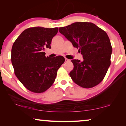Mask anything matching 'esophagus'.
Wrapping results in <instances>:
<instances>
[{"label":"esophagus","mask_w":126,"mask_h":126,"mask_svg":"<svg viewBox=\"0 0 126 126\" xmlns=\"http://www.w3.org/2000/svg\"><path fill=\"white\" fill-rule=\"evenodd\" d=\"M65 61H66V62L70 61V60H69V59H68V58H65Z\"/></svg>","instance_id":"esophagus-1"}]
</instances>
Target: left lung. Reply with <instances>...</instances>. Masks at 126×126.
I'll return each mask as SVG.
<instances>
[{
	"instance_id": "8db88e82",
	"label": "left lung",
	"mask_w": 126,
	"mask_h": 126,
	"mask_svg": "<svg viewBox=\"0 0 126 126\" xmlns=\"http://www.w3.org/2000/svg\"><path fill=\"white\" fill-rule=\"evenodd\" d=\"M59 32L79 49L83 60H72L69 75L76 84L90 88L102 81L111 65L112 46L107 34L91 22H75Z\"/></svg>"
}]
</instances>
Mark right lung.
Wrapping results in <instances>:
<instances>
[{
	"mask_svg": "<svg viewBox=\"0 0 126 126\" xmlns=\"http://www.w3.org/2000/svg\"><path fill=\"white\" fill-rule=\"evenodd\" d=\"M58 27H30L20 34L11 50V63L20 82L31 92L42 93L56 79L57 70L64 63L61 56H45V48L50 49L51 40Z\"/></svg>",
	"mask_w": 126,
	"mask_h": 126,
	"instance_id": "1",
	"label": "right lung"
}]
</instances>
